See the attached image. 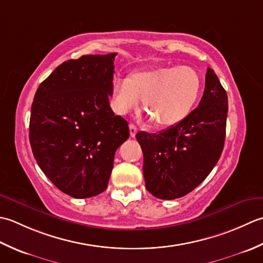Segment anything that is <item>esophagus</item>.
<instances>
[{"instance_id": "1", "label": "esophagus", "mask_w": 263, "mask_h": 263, "mask_svg": "<svg viewBox=\"0 0 263 263\" xmlns=\"http://www.w3.org/2000/svg\"><path fill=\"white\" fill-rule=\"evenodd\" d=\"M129 132H130V136H132V137H135V135L137 134V128H136V126L130 124V125H129Z\"/></svg>"}]
</instances>
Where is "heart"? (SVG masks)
<instances>
[{
	"mask_svg": "<svg viewBox=\"0 0 263 263\" xmlns=\"http://www.w3.org/2000/svg\"><path fill=\"white\" fill-rule=\"evenodd\" d=\"M202 82L195 69L163 66L134 71L116 80L112 103L117 114L129 115L144 101V110L159 128L173 127L190 114L201 92Z\"/></svg>",
	"mask_w": 263,
	"mask_h": 263,
	"instance_id": "b5f03b06",
	"label": "heart"
}]
</instances>
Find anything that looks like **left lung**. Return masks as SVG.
Segmentation results:
<instances>
[{
    "label": "left lung",
    "instance_id": "8db88e82",
    "mask_svg": "<svg viewBox=\"0 0 263 263\" xmlns=\"http://www.w3.org/2000/svg\"><path fill=\"white\" fill-rule=\"evenodd\" d=\"M228 112L227 93L208 68L199 106L183 121L159 134L139 132L145 187L161 200L189 194L204 180L223 149Z\"/></svg>",
    "mask_w": 263,
    "mask_h": 263
}]
</instances>
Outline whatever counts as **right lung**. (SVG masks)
<instances>
[{
    "mask_svg": "<svg viewBox=\"0 0 263 263\" xmlns=\"http://www.w3.org/2000/svg\"><path fill=\"white\" fill-rule=\"evenodd\" d=\"M116 55L64 61L41 83L31 104L29 142L36 161L74 199L106 190L115 153L129 137L128 122L109 103Z\"/></svg>",
    "mask_w": 263,
    "mask_h": 263,
    "instance_id": "1",
    "label": "right lung"
}]
</instances>
